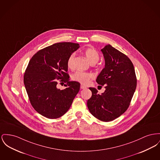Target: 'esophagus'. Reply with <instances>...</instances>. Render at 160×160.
<instances>
[{
    "label": "esophagus",
    "mask_w": 160,
    "mask_h": 160,
    "mask_svg": "<svg viewBox=\"0 0 160 160\" xmlns=\"http://www.w3.org/2000/svg\"><path fill=\"white\" fill-rule=\"evenodd\" d=\"M80 88L82 89H86V87L85 86H83V85H81V86H80Z\"/></svg>",
    "instance_id": "34e87169"
}]
</instances>
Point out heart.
<instances>
[{"mask_svg":"<svg viewBox=\"0 0 160 160\" xmlns=\"http://www.w3.org/2000/svg\"><path fill=\"white\" fill-rule=\"evenodd\" d=\"M85 56L88 61L91 63H96L100 58V56L98 52L92 48H89L85 49L84 51ZM75 54H72L69 57L67 61V66L69 68H72L74 67V60ZM93 77V75L89 72H83L81 71H78L72 75V79L78 82H80L82 84H88L89 82V80Z\"/></svg>","mask_w":160,"mask_h":160,"instance_id":"b5f03b06","label":"heart"}]
</instances>
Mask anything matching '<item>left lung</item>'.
Listing matches in <instances>:
<instances>
[{"label": "left lung", "instance_id": "obj_1", "mask_svg": "<svg viewBox=\"0 0 160 160\" xmlns=\"http://www.w3.org/2000/svg\"><path fill=\"white\" fill-rule=\"evenodd\" d=\"M105 65L96 82L105 85L100 95L94 88H89L92 96L87 102L91 114L103 122H111L128 109L137 86V78L131 60L110 45L101 49Z\"/></svg>", "mask_w": 160, "mask_h": 160}]
</instances>
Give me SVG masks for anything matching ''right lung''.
I'll list each match as a JSON object with an SVG mask.
<instances>
[{"mask_svg": "<svg viewBox=\"0 0 160 160\" xmlns=\"http://www.w3.org/2000/svg\"><path fill=\"white\" fill-rule=\"evenodd\" d=\"M80 47L71 42L57 43L36 53L29 62L23 81L34 109L50 119L57 118L69 110L80 84L69 80L67 61ZM67 83L66 88H56L57 80Z\"/></svg>", "mask_w": 160, "mask_h": 160, "instance_id": "obj_1", "label": "right lung"}]
</instances>
